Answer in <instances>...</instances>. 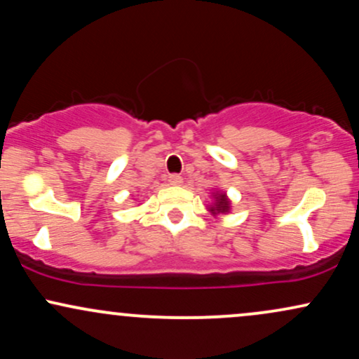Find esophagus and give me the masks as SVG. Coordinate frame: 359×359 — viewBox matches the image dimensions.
I'll return each mask as SVG.
<instances>
[{
    "instance_id": "obj_1",
    "label": "esophagus",
    "mask_w": 359,
    "mask_h": 359,
    "mask_svg": "<svg viewBox=\"0 0 359 359\" xmlns=\"http://www.w3.org/2000/svg\"><path fill=\"white\" fill-rule=\"evenodd\" d=\"M182 182H184V179L180 175L174 174V175L168 177V184H170V185H180Z\"/></svg>"
}]
</instances>
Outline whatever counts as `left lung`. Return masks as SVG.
I'll return each instance as SVG.
<instances>
[{
  "label": "left lung",
  "mask_w": 359,
  "mask_h": 359,
  "mask_svg": "<svg viewBox=\"0 0 359 359\" xmlns=\"http://www.w3.org/2000/svg\"><path fill=\"white\" fill-rule=\"evenodd\" d=\"M212 197H214V203L208 208L209 212H211L212 216H217V214H228L229 209H231V201L228 199L226 192L216 191L212 192Z\"/></svg>",
  "instance_id": "obj_1"
}]
</instances>
